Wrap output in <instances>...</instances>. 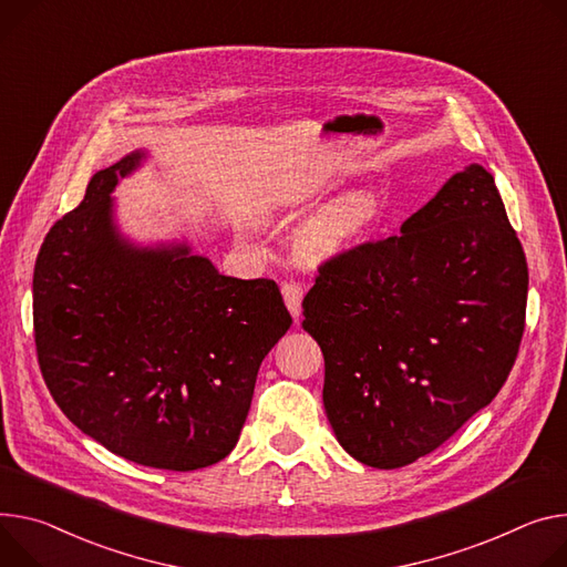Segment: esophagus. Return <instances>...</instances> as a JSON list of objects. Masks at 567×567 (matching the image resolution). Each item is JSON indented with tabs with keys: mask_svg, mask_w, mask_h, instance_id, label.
<instances>
[{
	"mask_svg": "<svg viewBox=\"0 0 567 567\" xmlns=\"http://www.w3.org/2000/svg\"><path fill=\"white\" fill-rule=\"evenodd\" d=\"M282 298H285V305H287L289 315L293 319H298L300 312H302V307H300V302H302V287L296 285V282H285L282 285Z\"/></svg>",
	"mask_w": 567,
	"mask_h": 567,
	"instance_id": "obj_1",
	"label": "esophagus"
}]
</instances>
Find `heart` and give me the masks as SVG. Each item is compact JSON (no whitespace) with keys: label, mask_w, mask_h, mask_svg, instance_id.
I'll return each instance as SVG.
<instances>
[{"label":"heart","mask_w":567,"mask_h":567,"mask_svg":"<svg viewBox=\"0 0 567 567\" xmlns=\"http://www.w3.org/2000/svg\"><path fill=\"white\" fill-rule=\"evenodd\" d=\"M378 217V205L367 194L334 198L300 233V252L307 262H323L348 250Z\"/></svg>","instance_id":"b5f03b06"}]
</instances>
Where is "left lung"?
<instances>
[{"mask_svg":"<svg viewBox=\"0 0 567 567\" xmlns=\"http://www.w3.org/2000/svg\"><path fill=\"white\" fill-rule=\"evenodd\" d=\"M529 271L493 176L445 181L400 235L319 269L302 328L326 359L323 406L341 447L400 468L445 443L506 382Z\"/></svg>","mask_w":567,"mask_h":567,"instance_id":"8db88e82","label":"left lung"}]
</instances>
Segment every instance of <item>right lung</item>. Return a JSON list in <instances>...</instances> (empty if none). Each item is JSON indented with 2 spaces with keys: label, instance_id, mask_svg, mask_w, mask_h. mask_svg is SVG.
<instances>
[{
  "label": "right lung",
  "instance_id": "1",
  "mask_svg": "<svg viewBox=\"0 0 567 567\" xmlns=\"http://www.w3.org/2000/svg\"><path fill=\"white\" fill-rule=\"evenodd\" d=\"M146 151L96 172L33 271L44 384L106 450L163 471L230 454L262 359L291 317L274 280L221 276L187 241L140 246L115 221L117 183Z\"/></svg>",
  "mask_w": 567,
  "mask_h": 567
}]
</instances>
